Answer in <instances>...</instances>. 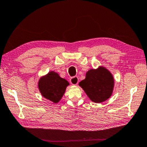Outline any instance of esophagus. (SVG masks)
<instances>
[{
    "mask_svg": "<svg viewBox=\"0 0 147 147\" xmlns=\"http://www.w3.org/2000/svg\"><path fill=\"white\" fill-rule=\"evenodd\" d=\"M78 78L77 76H73V77L71 78L70 79V82H71L73 85H76L78 83Z\"/></svg>",
    "mask_w": 147,
    "mask_h": 147,
    "instance_id": "34e87169",
    "label": "esophagus"
}]
</instances>
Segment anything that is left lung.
Listing matches in <instances>:
<instances>
[{"instance_id": "1", "label": "left lung", "mask_w": 147, "mask_h": 147, "mask_svg": "<svg viewBox=\"0 0 147 147\" xmlns=\"http://www.w3.org/2000/svg\"><path fill=\"white\" fill-rule=\"evenodd\" d=\"M89 98L95 103H101L111 97L114 87V79L110 72L103 67L91 69L84 80L79 83Z\"/></svg>"}]
</instances>
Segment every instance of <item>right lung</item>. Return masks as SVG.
Segmentation results:
<instances>
[{"mask_svg":"<svg viewBox=\"0 0 147 147\" xmlns=\"http://www.w3.org/2000/svg\"><path fill=\"white\" fill-rule=\"evenodd\" d=\"M69 84V82L60 77L59 74L50 72L40 78L38 88L43 97L56 103L61 99Z\"/></svg>","mask_w":147,"mask_h":147,"instance_id":"add662e5","label":"right lung"}]
</instances>
